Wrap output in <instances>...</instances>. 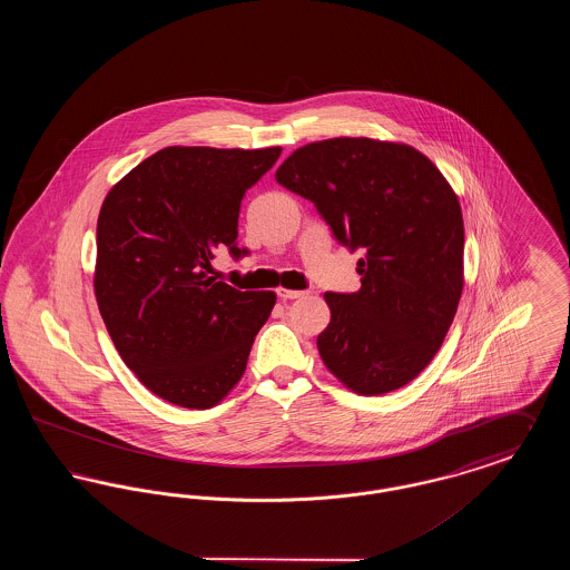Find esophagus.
Listing matches in <instances>:
<instances>
[{"label":"esophagus","mask_w":570,"mask_h":570,"mask_svg":"<svg viewBox=\"0 0 570 570\" xmlns=\"http://www.w3.org/2000/svg\"><path fill=\"white\" fill-rule=\"evenodd\" d=\"M307 293L305 291H291V288H277V297L282 298V301H293V298L305 297Z\"/></svg>","instance_id":"1"}]
</instances>
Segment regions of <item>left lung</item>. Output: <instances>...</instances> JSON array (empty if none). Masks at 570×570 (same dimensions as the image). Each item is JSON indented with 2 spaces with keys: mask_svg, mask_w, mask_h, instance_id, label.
I'll list each match as a JSON object with an SVG mask.
<instances>
[{
  "mask_svg": "<svg viewBox=\"0 0 570 570\" xmlns=\"http://www.w3.org/2000/svg\"><path fill=\"white\" fill-rule=\"evenodd\" d=\"M312 200L337 242L361 247V288L325 293L331 323L318 335L326 370L358 395L416 379L440 351L463 291L460 198L428 156L365 136L298 147L275 170Z\"/></svg>",
  "mask_w": 570,
  "mask_h": 570,
  "instance_id": "obj_1",
  "label": "left lung"
}]
</instances>
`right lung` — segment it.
Returning <instances> with one entry per match:
<instances>
[{"instance_id": "obj_1", "label": "right lung", "mask_w": 570, "mask_h": 570, "mask_svg": "<svg viewBox=\"0 0 570 570\" xmlns=\"http://www.w3.org/2000/svg\"><path fill=\"white\" fill-rule=\"evenodd\" d=\"M282 147H164L110 188L96 233L94 291L124 363L175 406L219 404L242 380L273 291L209 277L217 247L242 256L239 207Z\"/></svg>"}]
</instances>
